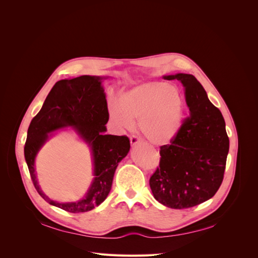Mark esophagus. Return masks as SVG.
<instances>
[{
    "mask_svg": "<svg viewBox=\"0 0 258 258\" xmlns=\"http://www.w3.org/2000/svg\"><path fill=\"white\" fill-rule=\"evenodd\" d=\"M131 145L132 146H135V145H137L138 143H140V138L138 137V136H135V135H133V136L131 137Z\"/></svg>",
    "mask_w": 258,
    "mask_h": 258,
    "instance_id": "esophagus-1",
    "label": "esophagus"
}]
</instances>
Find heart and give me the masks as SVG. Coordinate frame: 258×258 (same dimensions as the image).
Here are the masks:
<instances>
[{
	"label": "heart",
	"mask_w": 258,
	"mask_h": 258,
	"mask_svg": "<svg viewBox=\"0 0 258 258\" xmlns=\"http://www.w3.org/2000/svg\"><path fill=\"white\" fill-rule=\"evenodd\" d=\"M182 92L163 81H145L122 92L108 115L120 130H132L134 121L143 137L156 145H166L179 135L185 117Z\"/></svg>",
	"instance_id": "obj_1"
}]
</instances>
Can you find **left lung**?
Returning a JSON list of instances; mask_svg holds the SVG:
<instances>
[{"instance_id":"left-lung-1","label":"left lung","mask_w":258,"mask_h":258,"mask_svg":"<svg viewBox=\"0 0 258 258\" xmlns=\"http://www.w3.org/2000/svg\"><path fill=\"white\" fill-rule=\"evenodd\" d=\"M181 81L189 117L172 142L160 148V164L150 179L154 198L169 208L186 209L211 199L224 179L229 138L224 117L191 74L165 75Z\"/></svg>"}]
</instances>
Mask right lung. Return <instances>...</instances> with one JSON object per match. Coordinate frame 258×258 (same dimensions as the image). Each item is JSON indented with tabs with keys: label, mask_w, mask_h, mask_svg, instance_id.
Returning a JSON list of instances; mask_svg holds the SVG:
<instances>
[{
	"label": "right lung",
	"mask_w": 258,
	"mask_h": 258,
	"mask_svg": "<svg viewBox=\"0 0 258 258\" xmlns=\"http://www.w3.org/2000/svg\"><path fill=\"white\" fill-rule=\"evenodd\" d=\"M105 77L83 75L54 85L37 115L31 120L24 147L26 163L38 195L50 205L71 213L87 212L100 205L110 194L115 170L130 152L126 136L105 135L108 121ZM72 127L89 146L93 159L94 179L85 198L77 202L53 201L40 189L35 173V158L51 132Z\"/></svg>",
	"instance_id": "add662e5"
}]
</instances>
